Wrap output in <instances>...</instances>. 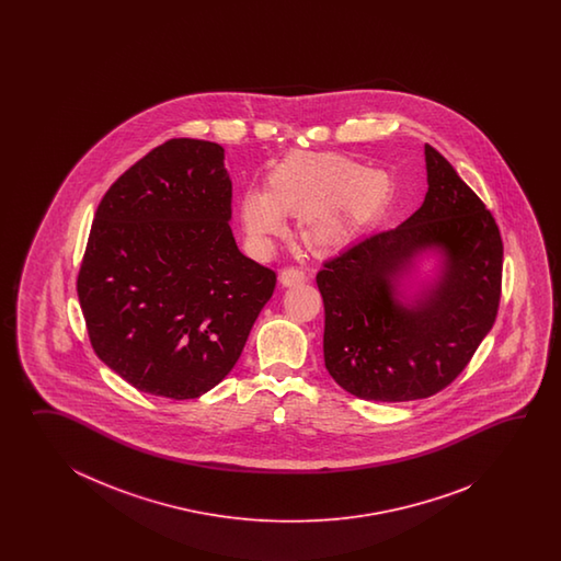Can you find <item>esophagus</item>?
Here are the masks:
<instances>
[{
	"label": "esophagus",
	"instance_id": "34e87169",
	"mask_svg": "<svg viewBox=\"0 0 561 561\" xmlns=\"http://www.w3.org/2000/svg\"><path fill=\"white\" fill-rule=\"evenodd\" d=\"M278 280H280V285L283 286L300 285V283H305V280H307V276H305V273H302L300 268L288 266L285 271H280Z\"/></svg>",
	"mask_w": 561,
	"mask_h": 561
}]
</instances>
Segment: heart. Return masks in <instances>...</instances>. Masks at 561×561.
Returning <instances> with one entry per match:
<instances>
[{"label":"heart","instance_id":"b5f03b06","mask_svg":"<svg viewBox=\"0 0 561 561\" xmlns=\"http://www.w3.org/2000/svg\"><path fill=\"white\" fill-rule=\"evenodd\" d=\"M393 198V182L341 154L290 152L268 170L264 191L240 196V225L256 252L285 234L297 215L298 240L314 254L343 251L379 220Z\"/></svg>","mask_w":561,"mask_h":561}]
</instances>
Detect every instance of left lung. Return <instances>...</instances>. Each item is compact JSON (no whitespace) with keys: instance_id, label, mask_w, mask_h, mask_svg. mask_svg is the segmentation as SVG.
I'll list each match as a JSON object with an SVG mask.
<instances>
[{"instance_id":"8db88e82","label":"left lung","mask_w":561,"mask_h":561,"mask_svg":"<svg viewBox=\"0 0 561 561\" xmlns=\"http://www.w3.org/2000/svg\"><path fill=\"white\" fill-rule=\"evenodd\" d=\"M427 194L403 225L370 234L317 275L324 367L365 401H413L445 389L491 331L503 244L493 216L455 168L425 144ZM427 251L438 275L407 298L405 276Z\"/></svg>"}]
</instances>
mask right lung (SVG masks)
Instances as JSON below:
<instances>
[{"label":"right lung","mask_w":561,"mask_h":561,"mask_svg":"<svg viewBox=\"0 0 561 561\" xmlns=\"http://www.w3.org/2000/svg\"><path fill=\"white\" fill-rule=\"evenodd\" d=\"M220 144L174 138L119 176L94 215L78 298L95 355L138 391L196 399L237 365L276 275L230 230Z\"/></svg>","instance_id":"add662e5"}]
</instances>
